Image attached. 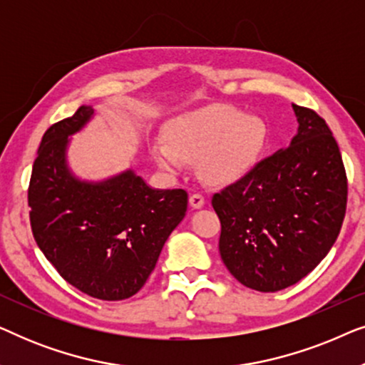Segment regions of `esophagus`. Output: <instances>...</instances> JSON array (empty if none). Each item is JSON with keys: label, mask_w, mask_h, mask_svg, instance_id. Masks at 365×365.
Returning <instances> with one entry per match:
<instances>
[{"label": "esophagus", "mask_w": 365, "mask_h": 365, "mask_svg": "<svg viewBox=\"0 0 365 365\" xmlns=\"http://www.w3.org/2000/svg\"><path fill=\"white\" fill-rule=\"evenodd\" d=\"M204 202H206V201H204V196L201 192H192L191 196H189V204H191L194 209L202 207Z\"/></svg>", "instance_id": "esophagus-1"}]
</instances>
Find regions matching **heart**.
<instances>
[{
	"instance_id": "b5f03b06",
	"label": "heart",
	"mask_w": 365,
	"mask_h": 365,
	"mask_svg": "<svg viewBox=\"0 0 365 365\" xmlns=\"http://www.w3.org/2000/svg\"><path fill=\"white\" fill-rule=\"evenodd\" d=\"M168 143L154 146V158L168 171L199 159V173L211 184L237 181L256 166L267 131L259 118L229 106L207 108L174 121Z\"/></svg>"
}]
</instances>
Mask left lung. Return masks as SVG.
<instances>
[{"label": "left lung", "instance_id": "1", "mask_svg": "<svg viewBox=\"0 0 365 365\" xmlns=\"http://www.w3.org/2000/svg\"><path fill=\"white\" fill-rule=\"evenodd\" d=\"M292 108L299 133L291 146L212 196L222 262L261 292L281 291L316 269L346 217L347 174L337 141L314 109Z\"/></svg>", "mask_w": 365, "mask_h": 365}]
</instances>
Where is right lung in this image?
<instances>
[{
	"instance_id": "obj_1",
	"label": "right lung",
	"mask_w": 365,
	"mask_h": 365,
	"mask_svg": "<svg viewBox=\"0 0 365 365\" xmlns=\"http://www.w3.org/2000/svg\"><path fill=\"white\" fill-rule=\"evenodd\" d=\"M91 114L81 106L44 133L29 179V222L64 281L101 301H123L146 284L187 211V192L151 189L131 171L101 184L76 181L64 149Z\"/></svg>"
}]
</instances>
